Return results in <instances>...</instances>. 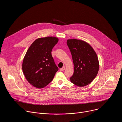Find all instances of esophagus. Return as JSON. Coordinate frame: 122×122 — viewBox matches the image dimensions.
I'll list each match as a JSON object with an SVG mask.
<instances>
[{"instance_id":"obj_1","label":"esophagus","mask_w":122,"mask_h":122,"mask_svg":"<svg viewBox=\"0 0 122 122\" xmlns=\"http://www.w3.org/2000/svg\"><path fill=\"white\" fill-rule=\"evenodd\" d=\"M65 67H62V68H61L60 69V71H63L65 70Z\"/></svg>"}]
</instances>
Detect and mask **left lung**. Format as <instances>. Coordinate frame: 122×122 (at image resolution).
<instances>
[{
    "instance_id": "1",
    "label": "left lung",
    "mask_w": 122,
    "mask_h": 122,
    "mask_svg": "<svg viewBox=\"0 0 122 122\" xmlns=\"http://www.w3.org/2000/svg\"><path fill=\"white\" fill-rule=\"evenodd\" d=\"M74 64V71L70 78L74 84L83 87L89 84L95 78L99 69L97 56L93 48L84 41L68 40Z\"/></svg>"
}]
</instances>
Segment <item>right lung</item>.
Here are the masks:
<instances>
[{"label":"right lung","instance_id":"add662e5","mask_svg":"<svg viewBox=\"0 0 122 122\" xmlns=\"http://www.w3.org/2000/svg\"><path fill=\"white\" fill-rule=\"evenodd\" d=\"M58 41V38L54 37L39 38L26 51L22 65L23 73L27 81L36 88L47 85L58 70L51 54Z\"/></svg>","mask_w":122,"mask_h":122}]
</instances>
